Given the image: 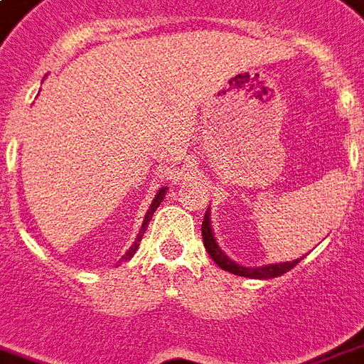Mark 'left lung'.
Instances as JSON below:
<instances>
[{"mask_svg":"<svg viewBox=\"0 0 364 364\" xmlns=\"http://www.w3.org/2000/svg\"><path fill=\"white\" fill-rule=\"evenodd\" d=\"M203 241H204V249L208 250V255L212 257V260L216 262L222 270H228L235 276H243V278L250 279H272L278 278L285 272H289L291 268L303 260V257L297 258V260H291V262H278V264H264V266H243L237 264L235 260H231L225 252L222 250V247L218 245L216 237H214V230H212V223H210V206L204 214V222H203Z\"/></svg>","mask_w":364,"mask_h":364,"instance_id":"left-lung-1","label":"left lung"}]
</instances>
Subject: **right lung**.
Instances as JSON below:
<instances>
[{
	"label": "right lung",
	"instance_id": "1",
	"mask_svg": "<svg viewBox=\"0 0 364 364\" xmlns=\"http://www.w3.org/2000/svg\"><path fill=\"white\" fill-rule=\"evenodd\" d=\"M166 193H168V187H161V189H158V193H156L154 200L150 203V206H148L146 210V216H144V222H142L141 230H139V235H136V239H134V243L129 247V250L123 255V260H129V258L133 257L134 252H136V249H139V243H141L142 235H144V231H146L148 223H150V220H152V216H154L156 208L160 206V203L164 200V196H166Z\"/></svg>",
	"mask_w": 364,
	"mask_h": 364
}]
</instances>
